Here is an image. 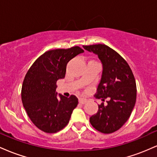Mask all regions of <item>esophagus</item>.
<instances>
[{
	"label": "esophagus",
	"mask_w": 157,
	"mask_h": 157,
	"mask_svg": "<svg viewBox=\"0 0 157 157\" xmlns=\"http://www.w3.org/2000/svg\"><path fill=\"white\" fill-rule=\"evenodd\" d=\"M87 102V100L84 98H79V102L81 104H85L86 102Z\"/></svg>",
	"instance_id": "1"
}]
</instances>
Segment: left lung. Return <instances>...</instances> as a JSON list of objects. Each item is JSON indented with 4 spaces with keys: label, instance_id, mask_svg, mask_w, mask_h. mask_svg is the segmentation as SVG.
<instances>
[{
    "label": "left lung",
    "instance_id": "1",
    "mask_svg": "<svg viewBox=\"0 0 157 157\" xmlns=\"http://www.w3.org/2000/svg\"><path fill=\"white\" fill-rule=\"evenodd\" d=\"M98 56L102 64V77L95 96L107 105H98V111L90 117L96 130L111 134L119 130L130 117L136 99V81L130 66L117 52L105 44L83 46Z\"/></svg>",
    "mask_w": 157,
    "mask_h": 157
}]
</instances>
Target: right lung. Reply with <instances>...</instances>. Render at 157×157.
<instances>
[{
	"mask_svg": "<svg viewBox=\"0 0 157 157\" xmlns=\"http://www.w3.org/2000/svg\"><path fill=\"white\" fill-rule=\"evenodd\" d=\"M84 52L79 46L49 50L35 61L24 77L21 100L29 117L40 130L56 133L67 125L78 104L75 95L66 97L56 92L57 81L65 77L66 65Z\"/></svg>",
	"mask_w": 157,
	"mask_h": 157,
	"instance_id": "add662e5",
	"label": "right lung"
}]
</instances>
